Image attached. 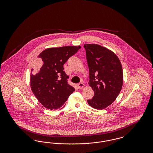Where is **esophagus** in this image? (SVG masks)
I'll list each match as a JSON object with an SVG mask.
<instances>
[{
    "mask_svg": "<svg viewBox=\"0 0 153 153\" xmlns=\"http://www.w3.org/2000/svg\"><path fill=\"white\" fill-rule=\"evenodd\" d=\"M77 86H78V88H79L81 89V88H84V83H83V82H81L79 83V84H77Z\"/></svg>",
    "mask_w": 153,
    "mask_h": 153,
    "instance_id": "obj_1",
    "label": "esophagus"
}]
</instances>
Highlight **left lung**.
Here are the masks:
<instances>
[{"label":"left lung","instance_id":"1","mask_svg":"<svg viewBox=\"0 0 153 153\" xmlns=\"http://www.w3.org/2000/svg\"><path fill=\"white\" fill-rule=\"evenodd\" d=\"M84 47L89 71L88 84L95 94L88 103L95 109H104L115 100L122 89V66L117 55L106 48L97 44Z\"/></svg>","mask_w":153,"mask_h":153}]
</instances>
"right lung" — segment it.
Returning <instances> with one entry per match:
<instances>
[{"mask_svg":"<svg viewBox=\"0 0 153 153\" xmlns=\"http://www.w3.org/2000/svg\"><path fill=\"white\" fill-rule=\"evenodd\" d=\"M80 48V46L51 48L38 56L36 65L39 71L36 74L31 73L30 86L38 100L45 108H61L74 91V88L68 83L69 76L64 71V65Z\"/></svg>","mask_w":153,"mask_h":153,"instance_id":"1","label":"right lung"}]
</instances>
